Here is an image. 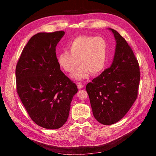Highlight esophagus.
<instances>
[{"label":"esophagus","instance_id":"1","mask_svg":"<svg viewBox=\"0 0 156 156\" xmlns=\"http://www.w3.org/2000/svg\"><path fill=\"white\" fill-rule=\"evenodd\" d=\"M83 87H84V85H83V84L81 83H77V87H78L79 89L82 88Z\"/></svg>","mask_w":156,"mask_h":156}]
</instances>
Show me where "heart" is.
<instances>
[{
    "mask_svg": "<svg viewBox=\"0 0 156 156\" xmlns=\"http://www.w3.org/2000/svg\"><path fill=\"white\" fill-rule=\"evenodd\" d=\"M69 51H64L56 56L57 63L65 72L72 73L79 63L81 66L72 77L83 80L90 73L96 75L104 70L108 59V42L101 37L81 35L68 44Z\"/></svg>",
    "mask_w": 156,
    "mask_h": 156,
    "instance_id": "b5f03b06",
    "label": "heart"
}]
</instances>
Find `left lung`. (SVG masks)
Instances as JSON below:
<instances>
[{
    "instance_id": "obj_1",
    "label": "left lung",
    "mask_w": 156,
    "mask_h": 156,
    "mask_svg": "<svg viewBox=\"0 0 156 156\" xmlns=\"http://www.w3.org/2000/svg\"><path fill=\"white\" fill-rule=\"evenodd\" d=\"M109 29L116 41L112 64L86 87L94 116L103 125L116 123L128 112L137 98L140 77L131 47L119 32Z\"/></svg>"
}]
</instances>
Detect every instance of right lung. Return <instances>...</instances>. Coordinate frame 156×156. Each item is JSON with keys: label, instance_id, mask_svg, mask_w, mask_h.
<instances>
[{"label": "right lung", "instance_id": "right-lung-1", "mask_svg": "<svg viewBox=\"0 0 156 156\" xmlns=\"http://www.w3.org/2000/svg\"><path fill=\"white\" fill-rule=\"evenodd\" d=\"M62 30L40 32L23 49L16 68L17 92L30 119L45 129H56L67 121L77 87L60 70L56 46Z\"/></svg>", "mask_w": 156, "mask_h": 156}]
</instances>
